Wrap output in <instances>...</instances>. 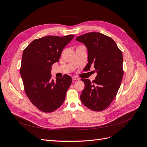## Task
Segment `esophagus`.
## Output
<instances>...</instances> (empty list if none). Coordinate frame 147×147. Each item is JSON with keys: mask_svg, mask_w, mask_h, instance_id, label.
<instances>
[{"mask_svg": "<svg viewBox=\"0 0 147 147\" xmlns=\"http://www.w3.org/2000/svg\"><path fill=\"white\" fill-rule=\"evenodd\" d=\"M72 80L73 81H76V80H79V78L77 77H72Z\"/></svg>", "mask_w": 147, "mask_h": 147, "instance_id": "1", "label": "esophagus"}]
</instances>
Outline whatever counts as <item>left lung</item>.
<instances>
[{
  "label": "left lung",
  "mask_w": 147,
  "mask_h": 147,
  "mask_svg": "<svg viewBox=\"0 0 147 147\" xmlns=\"http://www.w3.org/2000/svg\"><path fill=\"white\" fill-rule=\"evenodd\" d=\"M88 49L87 70L94 66V80L82 78L84 88L80 96L82 103L96 112L107 109L116 97L123 77V54L110 37L99 32H90L76 38Z\"/></svg>",
  "instance_id": "8db88e82"
}]
</instances>
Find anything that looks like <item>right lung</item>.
Segmentation results:
<instances>
[{
	"label": "right lung",
	"mask_w": 147,
	"mask_h": 147,
	"mask_svg": "<svg viewBox=\"0 0 147 147\" xmlns=\"http://www.w3.org/2000/svg\"><path fill=\"white\" fill-rule=\"evenodd\" d=\"M74 37V35L43 37L34 40L23 51L20 74L24 91L32 104L43 112L50 113L60 107L72 83L68 75L52 80L51 70Z\"/></svg>",
	"instance_id": "add662e5"
}]
</instances>
